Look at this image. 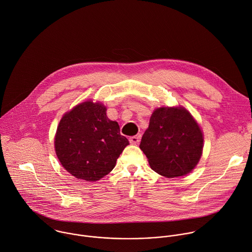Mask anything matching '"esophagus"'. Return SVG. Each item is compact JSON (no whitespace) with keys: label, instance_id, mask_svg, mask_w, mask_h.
<instances>
[{"label":"esophagus","instance_id":"obj_1","mask_svg":"<svg viewBox=\"0 0 252 252\" xmlns=\"http://www.w3.org/2000/svg\"><path fill=\"white\" fill-rule=\"evenodd\" d=\"M140 138H141V135L138 134V135H134V136H130L129 137V142L132 143V144H136L140 141Z\"/></svg>","mask_w":252,"mask_h":252}]
</instances>
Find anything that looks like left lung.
Masks as SVG:
<instances>
[{"label": "left lung", "mask_w": 252, "mask_h": 252, "mask_svg": "<svg viewBox=\"0 0 252 252\" xmlns=\"http://www.w3.org/2000/svg\"><path fill=\"white\" fill-rule=\"evenodd\" d=\"M203 133L183 108L156 109L142 135L140 149L151 169L167 178L191 172L203 151Z\"/></svg>", "instance_id": "left-lung-1"}]
</instances>
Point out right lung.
Instances as JSON below:
<instances>
[{
    "instance_id": "obj_1",
    "label": "right lung",
    "mask_w": 252,
    "mask_h": 252,
    "mask_svg": "<svg viewBox=\"0 0 252 252\" xmlns=\"http://www.w3.org/2000/svg\"><path fill=\"white\" fill-rule=\"evenodd\" d=\"M107 109L91 101L63 116L55 136V151L64 168L77 179L97 181L109 174L128 144Z\"/></svg>"
}]
</instances>
